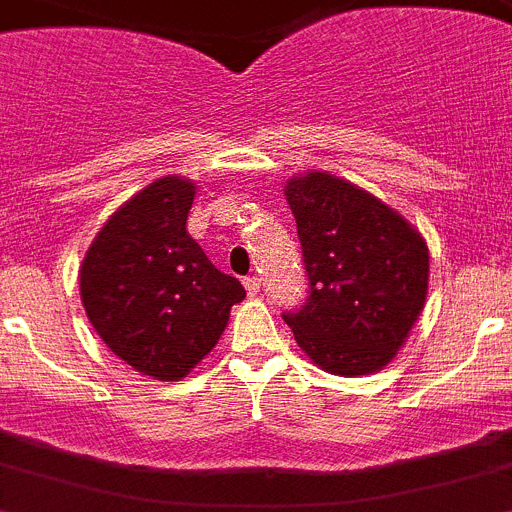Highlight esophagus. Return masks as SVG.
Instances as JSON below:
<instances>
[{
    "instance_id": "1",
    "label": "esophagus",
    "mask_w": 512,
    "mask_h": 512,
    "mask_svg": "<svg viewBox=\"0 0 512 512\" xmlns=\"http://www.w3.org/2000/svg\"><path fill=\"white\" fill-rule=\"evenodd\" d=\"M245 288H247V295H257L260 293V278H247Z\"/></svg>"
}]
</instances>
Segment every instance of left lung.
Wrapping results in <instances>:
<instances>
[{
	"mask_svg": "<svg viewBox=\"0 0 512 512\" xmlns=\"http://www.w3.org/2000/svg\"><path fill=\"white\" fill-rule=\"evenodd\" d=\"M310 295L283 313L315 366L364 376L396 356L424 308L429 250L422 234L374 194L328 171L285 184Z\"/></svg>",
	"mask_w": 512,
	"mask_h": 512,
	"instance_id": "left-lung-1",
	"label": "left lung"
}]
</instances>
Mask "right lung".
Returning a JSON list of instances; mask_svg holds the SVG:
<instances>
[{
  "instance_id": "obj_1",
  "label": "right lung",
  "mask_w": 512,
  "mask_h": 512,
  "mask_svg": "<svg viewBox=\"0 0 512 512\" xmlns=\"http://www.w3.org/2000/svg\"><path fill=\"white\" fill-rule=\"evenodd\" d=\"M194 194L184 176L151 181L100 227L80 265V298L95 333L159 381L184 379L245 298L240 280L219 272L186 232Z\"/></svg>"
}]
</instances>
